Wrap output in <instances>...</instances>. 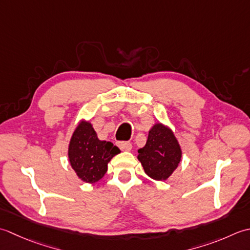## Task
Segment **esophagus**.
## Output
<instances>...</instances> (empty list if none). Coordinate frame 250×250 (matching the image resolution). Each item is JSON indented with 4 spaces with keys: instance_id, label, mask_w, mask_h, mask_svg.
Masks as SVG:
<instances>
[{
    "instance_id": "1",
    "label": "esophagus",
    "mask_w": 250,
    "mask_h": 250,
    "mask_svg": "<svg viewBox=\"0 0 250 250\" xmlns=\"http://www.w3.org/2000/svg\"><path fill=\"white\" fill-rule=\"evenodd\" d=\"M119 146H120V149L123 150V151H130L131 147H132L131 144H130V142H128V141H121V142H119Z\"/></svg>"
}]
</instances>
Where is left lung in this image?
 I'll use <instances>...</instances> for the list:
<instances>
[{
  "instance_id": "8db88e82",
  "label": "left lung",
  "mask_w": 250,
  "mask_h": 250,
  "mask_svg": "<svg viewBox=\"0 0 250 250\" xmlns=\"http://www.w3.org/2000/svg\"><path fill=\"white\" fill-rule=\"evenodd\" d=\"M138 160L146 174L154 180H166L181 161L182 151L174 132L156 123L149 131L146 144L138 150Z\"/></svg>"
}]
</instances>
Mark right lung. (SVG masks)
<instances>
[{
  "label": "right lung",
  "instance_id": "right-lung-1",
  "mask_svg": "<svg viewBox=\"0 0 250 250\" xmlns=\"http://www.w3.org/2000/svg\"><path fill=\"white\" fill-rule=\"evenodd\" d=\"M120 152L112 142L99 140L89 122L81 121L71 137L68 156L80 179L95 183L105 175L108 163Z\"/></svg>",
  "mask_w": 250,
  "mask_h": 250
}]
</instances>
